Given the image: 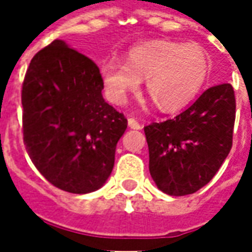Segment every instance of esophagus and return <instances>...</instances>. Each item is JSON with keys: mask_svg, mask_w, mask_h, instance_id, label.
Listing matches in <instances>:
<instances>
[{"mask_svg": "<svg viewBox=\"0 0 252 252\" xmlns=\"http://www.w3.org/2000/svg\"><path fill=\"white\" fill-rule=\"evenodd\" d=\"M127 125H129V127H130V129H134V130H139V129H141V125L139 123V122L136 121L134 118H129V119H127Z\"/></svg>", "mask_w": 252, "mask_h": 252, "instance_id": "esophagus-1", "label": "esophagus"}]
</instances>
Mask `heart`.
Segmentation results:
<instances>
[{
  "mask_svg": "<svg viewBox=\"0 0 252 252\" xmlns=\"http://www.w3.org/2000/svg\"><path fill=\"white\" fill-rule=\"evenodd\" d=\"M209 73L210 59L198 44L150 40L133 46L126 62H103L101 81L106 96L123 105L146 80L147 92L161 111L177 112L196 98Z\"/></svg>",
  "mask_w": 252,
  "mask_h": 252,
  "instance_id": "heart-1",
  "label": "heart"
}]
</instances>
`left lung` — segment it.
Here are the masks:
<instances>
[{"mask_svg": "<svg viewBox=\"0 0 252 252\" xmlns=\"http://www.w3.org/2000/svg\"><path fill=\"white\" fill-rule=\"evenodd\" d=\"M236 99L230 84L212 87L174 119L144 127L149 168L171 196L195 193L216 175L233 144Z\"/></svg>", "mask_w": 252, "mask_h": 252, "instance_id": "obj_1", "label": "left lung"}]
</instances>
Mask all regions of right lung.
Here are the masks:
<instances>
[{"label":"right lung","instance_id":"right-lung-1","mask_svg":"<svg viewBox=\"0 0 252 252\" xmlns=\"http://www.w3.org/2000/svg\"><path fill=\"white\" fill-rule=\"evenodd\" d=\"M102 90L98 65L60 39L36 53L25 75L26 151L44 178L70 193L103 187L127 127Z\"/></svg>","mask_w":252,"mask_h":252}]
</instances>
